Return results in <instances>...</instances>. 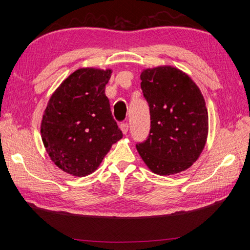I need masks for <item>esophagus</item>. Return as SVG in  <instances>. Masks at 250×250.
<instances>
[{
	"instance_id": "34e87169",
	"label": "esophagus",
	"mask_w": 250,
	"mask_h": 250,
	"mask_svg": "<svg viewBox=\"0 0 250 250\" xmlns=\"http://www.w3.org/2000/svg\"><path fill=\"white\" fill-rule=\"evenodd\" d=\"M120 128H121L122 133L126 134V133H128V130H129V124H128V122H122V124L120 125Z\"/></svg>"
}]
</instances>
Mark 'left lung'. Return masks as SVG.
I'll list each match as a JSON object with an SVG mask.
<instances>
[{
	"instance_id": "left-lung-1",
	"label": "left lung",
	"mask_w": 250,
	"mask_h": 250,
	"mask_svg": "<svg viewBox=\"0 0 250 250\" xmlns=\"http://www.w3.org/2000/svg\"><path fill=\"white\" fill-rule=\"evenodd\" d=\"M141 88L150 111V131L136 149L151 172L172 175L192 166L205 146L208 115L200 89L173 66L147 68Z\"/></svg>"
}]
</instances>
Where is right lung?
<instances>
[{
    "instance_id": "obj_1",
    "label": "right lung",
    "mask_w": 250,
    "mask_h": 250,
    "mask_svg": "<svg viewBox=\"0 0 250 250\" xmlns=\"http://www.w3.org/2000/svg\"><path fill=\"white\" fill-rule=\"evenodd\" d=\"M111 70L87 67L72 73L44 111L41 134L56 166L73 176H87L122 137L111 115L105 86Z\"/></svg>"
}]
</instances>
